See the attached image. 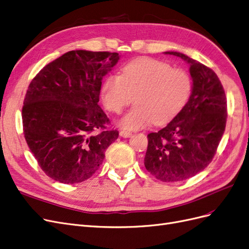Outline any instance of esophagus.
I'll return each mask as SVG.
<instances>
[{"label": "esophagus", "mask_w": 249, "mask_h": 249, "mask_svg": "<svg viewBox=\"0 0 249 249\" xmlns=\"http://www.w3.org/2000/svg\"><path fill=\"white\" fill-rule=\"evenodd\" d=\"M119 135H121L122 137H124V138H127V137H131L132 136V132L125 131V130H121V131H119Z\"/></svg>", "instance_id": "obj_1"}]
</instances>
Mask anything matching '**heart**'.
<instances>
[{
	"mask_svg": "<svg viewBox=\"0 0 249 249\" xmlns=\"http://www.w3.org/2000/svg\"><path fill=\"white\" fill-rule=\"evenodd\" d=\"M192 88L186 71L151 57H139L127 63L121 76L107 77L102 85V100L111 112L121 113L135 96L136 105L124 115L121 124L137 130L174 119L186 105Z\"/></svg>",
	"mask_w": 249,
	"mask_h": 249,
	"instance_id": "heart-1",
	"label": "heart"
}]
</instances>
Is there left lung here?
I'll list each match as a JSON object with an SVG mask.
<instances>
[{
    "mask_svg": "<svg viewBox=\"0 0 249 249\" xmlns=\"http://www.w3.org/2000/svg\"><path fill=\"white\" fill-rule=\"evenodd\" d=\"M190 65L191 97L174 119L147 135L144 165L165 182L182 181L200 173L214 158L227 123V98L217 75L187 55L167 51Z\"/></svg>",
    "mask_w": 249,
    "mask_h": 249,
    "instance_id": "8db88e82",
    "label": "left lung"
}]
</instances>
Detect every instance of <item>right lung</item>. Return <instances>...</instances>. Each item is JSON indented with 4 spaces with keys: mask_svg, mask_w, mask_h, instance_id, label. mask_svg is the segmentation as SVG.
Wrapping results in <instances>:
<instances>
[{
    "mask_svg": "<svg viewBox=\"0 0 249 249\" xmlns=\"http://www.w3.org/2000/svg\"><path fill=\"white\" fill-rule=\"evenodd\" d=\"M118 59L117 53L72 50L30 83L22 107L24 138L41 169L55 181L73 184L91 177L117 139L98 102L103 77Z\"/></svg>",
    "mask_w": 249,
    "mask_h": 249,
    "instance_id": "obj_1",
    "label": "right lung"
}]
</instances>
